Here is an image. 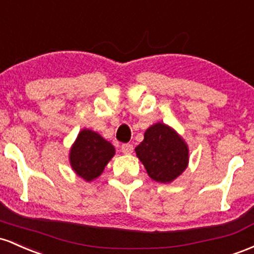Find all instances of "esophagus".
<instances>
[{
	"instance_id": "34e87169",
	"label": "esophagus",
	"mask_w": 254,
	"mask_h": 254,
	"mask_svg": "<svg viewBox=\"0 0 254 254\" xmlns=\"http://www.w3.org/2000/svg\"><path fill=\"white\" fill-rule=\"evenodd\" d=\"M121 150L125 155H130V153L133 152V145L132 144H122Z\"/></svg>"
}]
</instances>
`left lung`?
<instances>
[{
    "label": "left lung",
    "mask_w": 254,
    "mask_h": 254,
    "mask_svg": "<svg viewBox=\"0 0 254 254\" xmlns=\"http://www.w3.org/2000/svg\"><path fill=\"white\" fill-rule=\"evenodd\" d=\"M135 153L152 180L169 184L189 165V146L172 127L152 125L146 129Z\"/></svg>",
    "instance_id": "obj_1"
}]
</instances>
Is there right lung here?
<instances>
[{
	"mask_svg": "<svg viewBox=\"0 0 254 254\" xmlns=\"http://www.w3.org/2000/svg\"><path fill=\"white\" fill-rule=\"evenodd\" d=\"M115 155V147L91 129H82L70 147L69 162L75 174L90 182L103 173L105 165Z\"/></svg>",
	"mask_w": 254,
	"mask_h": 254,
	"instance_id": "1",
	"label": "right lung"
}]
</instances>
